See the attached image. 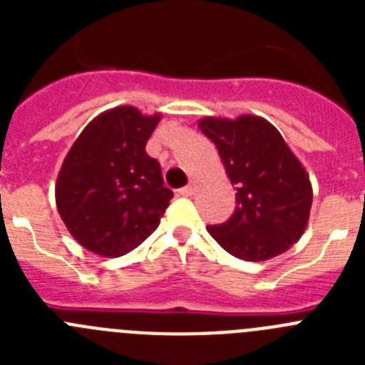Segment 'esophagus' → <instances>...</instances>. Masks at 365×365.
Here are the masks:
<instances>
[{
  "mask_svg": "<svg viewBox=\"0 0 365 365\" xmlns=\"http://www.w3.org/2000/svg\"><path fill=\"white\" fill-rule=\"evenodd\" d=\"M193 192H195V188H193V186H185V188L179 190L180 195H185V197H190V195H193Z\"/></svg>",
  "mask_w": 365,
  "mask_h": 365,
  "instance_id": "34e87169",
  "label": "esophagus"
}]
</instances>
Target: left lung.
<instances>
[{"mask_svg": "<svg viewBox=\"0 0 365 365\" xmlns=\"http://www.w3.org/2000/svg\"><path fill=\"white\" fill-rule=\"evenodd\" d=\"M197 128L215 144L228 179L237 190L235 212L208 227L228 254L265 261L292 247L307 228L312 185L303 164L267 118L202 117Z\"/></svg>", "mask_w": 365, "mask_h": 365, "instance_id": "left-lung-1", "label": "left lung"}]
</instances>
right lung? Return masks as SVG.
Returning <instances> with one entry per match:
<instances>
[{
	"label": "right lung",
	"mask_w": 365,
	"mask_h": 365,
	"mask_svg": "<svg viewBox=\"0 0 365 365\" xmlns=\"http://www.w3.org/2000/svg\"><path fill=\"white\" fill-rule=\"evenodd\" d=\"M160 118L117 106L93 118L67 151L54 186L56 208L89 252L124 256L159 227L173 192L146 143Z\"/></svg>",
	"instance_id": "obj_1"
}]
</instances>
